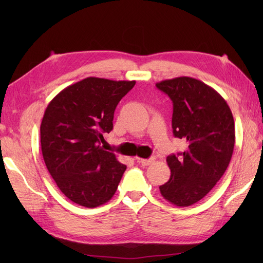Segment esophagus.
Listing matches in <instances>:
<instances>
[{
    "label": "esophagus",
    "instance_id": "34e87169",
    "mask_svg": "<svg viewBox=\"0 0 263 263\" xmlns=\"http://www.w3.org/2000/svg\"><path fill=\"white\" fill-rule=\"evenodd\" d=\"M138 159V163L141 164L142 166H149L152 165L154 161H155V158H152V159H143V158H137Z\"/></svg>",
    "mask_w": 263,
    "mask_h": 263
}]
</instances>
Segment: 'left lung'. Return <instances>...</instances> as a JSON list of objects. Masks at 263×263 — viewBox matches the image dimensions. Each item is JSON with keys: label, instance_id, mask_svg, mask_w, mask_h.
Segmentation results:
<instances>
[{"label": "left lung", "instance_id": "8db88e82", "mask_svg": "<svg viewBox=\"0 0 263 263\" xmlns=\"http://www.w3.org/2000/svg\"><path fill=\"white\" fill-rule=\"evenodd\" d=\"M173 102L172 127L186 148L171 155L168 182L159 186L164 199L189 206L208 194L224 175L235 144V124L230 106L214 88L191 77L156 83Z\"/></svg>", "mask_w": 263, "mask_h": 263}]
</instances>
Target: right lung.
I'll return each instance as SVG.
<instances>
[{"label": "right lung", "mask_w": 263, "mask_h": 263, "mask_svg": "<svg viewBox=\"0 0 263 263\" xmlns=\"http://www.w3.org/2000/svg\"><path fill=\"white\" fill-rule=\"evenodd\" d=\"M135 85L88 77L64 88L46 107L41 124L43 158L72 202L95 208L115 194L126 166L100 141L113 128L117 104Z\"/></svg>", "instance_id": "right-lung-1"}]
</instances>
